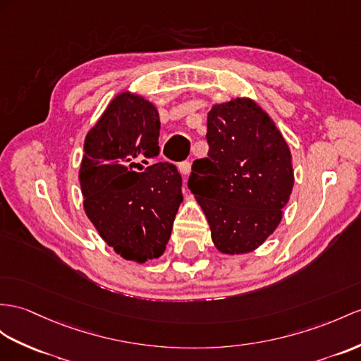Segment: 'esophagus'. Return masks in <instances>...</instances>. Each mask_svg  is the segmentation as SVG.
I'll return each mask as SVG.
<instances>
[{
    "label": "esophagus",
    "instance_id": "34e87169",
    "mask_svg": "<svg viewBox=\"0 0 361 361\" xmlns=\"http://www.w3.org/2000/svg\"><path fill=\"white\" fill-rule=\"evenodd\" d=\"M178 169H179V173L183 176V178H185V176H188L191 171V165L188 161H183L178 165Z\"/></svg>",
    "mask_w": 361,
    "mask_h": 361
}]
</instances>
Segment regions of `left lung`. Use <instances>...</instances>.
Segmentation results:
<instances>
[{
    "mask_svg": "<svg viewBox=\"0 0 361 361\" xmlns=\"http://www.w3.org/2000/svg\"><path fill=\"white\" fill-rule=\"evenodd\" d=\"M208 157L192 164L188 187L222 254L257 250L276 231L294 187L293 156L269 114L251 98L214 104Z\"/></svg>",
    "mask_w": 361,
    "mask_h": 361,
    "instance_id": "obj_1",
    "label": "left lung"
}]
</instances>
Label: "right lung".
<instances>
[{
	"label": "right lung",
	"mask_w": 361,
	"mask_h": 361,
	"mask_svg": "<svg viewBox=\"0 0 361 361\" xmlns=\"http://www.w3.org/2000/svg\"><path fill=\"white\" fill-rule=\"evenodd\" d=\"M159 128L153 102L121 92L87 133L79 166L87 217L114 252L136 263L162 256L183 200L173 164L145 166L159 153Z\"/></svg>",
	"instance_id": "right-lung-1"
}]
</instances>
